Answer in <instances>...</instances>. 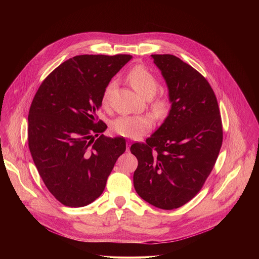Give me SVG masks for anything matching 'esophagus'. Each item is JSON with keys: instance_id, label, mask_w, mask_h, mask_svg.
<instances>
[{"instance_id": "34e87169", "label": "esophagus", "mask_w": 259, "mask_h": 259, "mask_svg": "<svg viewBox=\"0 0 259 259\" xmlns=\"http://www.w3.org/2000/svg\"><path fill=\"white\" fill-rule=\"evenodd\" d=\"M131 146H132L131 142H126V151H128V150H130V148H131Z\"/></svg>"}]
</instances>
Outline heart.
Wrapping results in <instances>:
<instances>
[{
	"label": "heart",
	"instance_id": "b5f03b06",
	"mask_svg": "<svg viewBox=\"0 0 259 259\" xmlns=\"http://www.w3.org/2000/svg\"><path fill=\"white\" fill-rule=\"evenodd\" d=\"M127 81L131 87L144 99H151L157 89L158 81L156 77L148 69L143 66L135 67L127 74ZM113 87L111 82L105 90L103 96V105L107 106L108 98ZM169 109V101L167 98H158L152 103V111L155 115L162 117ZM152 126L151 119L146 115L139 116H120L114 119L111 123V130L118 136L126 139H137L149 131Z\"/></svg>",
	"mask_w": 259,
	"mask_h": 259
}]
</instances>
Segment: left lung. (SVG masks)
Segmentation results:
<instances>
[{"instance_id": "1", "label": "left lung", "mask_w": 259, "mask_h": 259, "mask_svg": "<svg viewBox=\"0 0 259 259\" xmlns=\"http://www.w3.org/2000/svg\"><path fill=\"white\" fill-rule=\"evenodd\" d=\"M168 90L170 110L147 144H134L138 194L161 209L183 206L201 189L222 145L217 97L204 76L172 55H151Z\"/></svg>"}]
</instances>
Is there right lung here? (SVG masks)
<instances>
[{"label": "right lung", "mask_w": 259, "mask_h": 259, "mask_svg": "<svg viewBox=\"0 0 259 259\" xmlns=\"http://www.w3.org/2000/svg\"><path fill=\"white\" fill-rule=\"evenodd\" d=\"M133 57L81 55L66 61L41 82L29 111V148L50 192L64 205L81 207L104 191L123 138L104 135L97 111L111 77Z\"/></svg>", "instance_id": "add662e5"}]
</instances>
